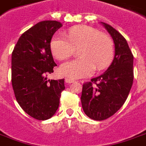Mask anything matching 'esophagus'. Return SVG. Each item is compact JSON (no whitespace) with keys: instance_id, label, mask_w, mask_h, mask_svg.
I'll return each mask as SVG.
<instances>
[{"instance_id":"34e87169","label":"esophagus","mask_w":146,"mask_h":146,"mask_svg":"<svg viewBox=\"0 0 146 146\" xmlns=\"http://www.w3.org/2000/svg\"><path fill=\"white\" fill-rule=\"evenodd\" d=\"M65 81H66V84H71V83H73V82H74V80H71V79H69V78H66L65 79Z\"/></svg>"}]
</instances>
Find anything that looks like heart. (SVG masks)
Segmentation results:
<instances>
[{
    "mask_svg": "<svg viewBox=\"0 0 146 146\" xmlns=\"http://www.w3.org/2000/svg\"><path fill=\"white\" fill-rule=\"evenodd\" d=\"M68 37L58 33L52 38V54L58 60L73 55L80 49V58L70 60L61 65L59 73L70 79L91 76L96 69L103 70L109 66L114 55L111 38L97 29L88 26H77L69 31Z\"/></svg>",
    "mask_w": 146,
    "mask_h": 146,
    "instance_id": "1",
    "label": "heart"
}]
</instances>
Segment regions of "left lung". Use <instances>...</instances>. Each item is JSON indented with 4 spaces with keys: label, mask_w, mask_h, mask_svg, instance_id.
Instances as JSON below:
<instances>
[{
    "label": "left lung",
    "mask_w": 146,
    "mask_h": 146,
    "mask_svg": "<svg viewBox=\"0 0 146 146\" xmlns=\"http://www.w3.org/2000/svg\"><path fill=\"white\" fill-rule=\"evenodd\" d=\"M100 23L114 41L115 57L104 73L84 84L80 97L85 115L97 121L108 119L121 108L133 80V56L125 38L108 23Z\"/></svg>",
    "instance_id": "1"
}]
</instances>
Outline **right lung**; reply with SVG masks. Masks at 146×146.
Returning a JSON list of instances; mask_svg holds the SVG:
<instances>
[{
	"label": "right lung",
	"instance_id": "right-lung-1",
	"mask_svg": "<svg viewBox=\"0 0 146 146\" xmlns=\"http://www.w3.org/2000/svg\"><path fill=\"white\" fill-rule=\"evenodd\" d=\"M62 27L56 20L36 23L19 38L12 54V84L18 104L27 115L46 120L55 114L64 79L49 80L56 63L50 50L54 34Z\"/></svg>",
	"mask_w": 146,
	"mask_h": 146
}]
</instances>
